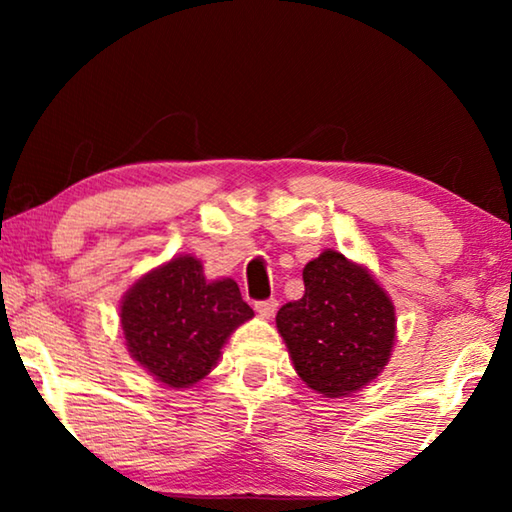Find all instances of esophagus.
<instances>
[{"label": "esophagus", "mask_w": 512, "mask_h": 512, "mask_svg": "<svg viewBox=\"0 0 512 512\" xmlns=\"http://www.w3.org/2000/svg\"><path fill=\"white\" fill-rule=\"evenodd\" d=\"M275 309H277V300L275 298L255 302V311H257L259 316H264V318H271L275 314Z\"/></svg>", "instance_id": "34e87169"}]
</instances>
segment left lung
Instances as JSON below:
<instances>
[{
	"instance_id": "1",
	"label": "left lung",
	"mask_w": 512,
	"mask_h": 512,
	"mask_svg": "<svg viewBox=\"0 0 512 512\" xmlns=\"http://www.w3.org/2000/svg\"><path fill=\"white\" fill-rule=\"evenodd\" d=\"M305 293L275 323L302 381L325 397L359 391L388 363L395 307L366 268L325 250L302 271Z\"/></svg>"
}]
</instances>
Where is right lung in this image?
Segmentation results:
<instances>
[{
    "mask_svg": "<svg viewBox=\"0 0 512 512\" xmlns=\"http://www.w3.org/2000/svg\"><path fill=\"white\" fill-rule=\"evenodd\" d=\"M253 318L235 280L207 282L194 257H176L142 277L121 302L128 352L171 388H187L210 372L225 339Z\"/></svg>",
    "mask_w": 512,
    "mask_h": 512,
    "instance_id": "obj_1",
    "label": "right lung"
}]
</instances>
